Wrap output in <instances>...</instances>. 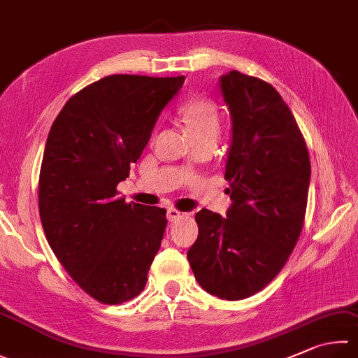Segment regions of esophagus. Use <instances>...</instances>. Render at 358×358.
<instances>
[{
    "instance_id": "1",
    "label": "esophagus",
    "mask_w": 358,
    "mask_h": 358,
    "mask_svg": "<svg viewBox=\"0 0 358 358\" xmlns=\"http://www.w3.org/2000/svg\"><path fill=\"white\" fill-rule=\"evenodd\" d=\"M180 217H182V213L179 210H176V208H168V210H166L168 221H176Z\"/></svg>"
}]
</instances>
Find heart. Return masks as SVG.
I'll return each mask as SVG.
<instances>
[{"instance_id":"obj_1","label":"heart","mask_w":358,"mask_h":358,"mask_svg":"<svg viewBox=\"0 0 358 358\" xmlns=\"http://www.w3.org/2000/svg\"><path fill=\"white\" fill-rule=\"evenodd\" d=\"M182 118L193 140L213 138L220 136V117L212 101L193 98L182 106Z\"/></svg>"}]
</instances>
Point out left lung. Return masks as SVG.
Returning <instances> with one entry per match:
<instances>
[{"label": "left lung", "mask_w": 358, "mask_h": 358, "mask_svg": "<svg viewBox=\"0 0 358 358\" xmlns=\"http://www.w3.org/2000/svg\"><path fill=\"white\" fill-rule=\"evenodd\" d=\"M231 113L226 218L196 213L198 238L188 249L194 278L207 293L238 301L265 288L287 263L306 217L310 159L304 137L279 92L259 78H220Z\"/></svg>", "instance_id": "obj_1"}]
</instances>
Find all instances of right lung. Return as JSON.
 <instances>
[{"mask_svg":"<svg viewBox=\"0 0 358 358\" xmlns=\"http://www.w3.org/2000/svg\"><path fill=\"white\" fill-rule=\"evenodd\" d=\"M184 76L112 74L71 96L48 134L38 210L52 252L74 282L103 304L138 296L166 227L165 208L126 204L129 178Z\"/></svg>","mask_w":358,"mask_h":358,"instance_id":"1","label":"right lung"}]
</instances>
